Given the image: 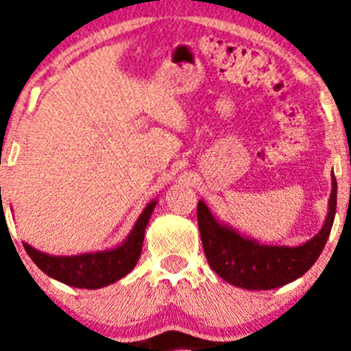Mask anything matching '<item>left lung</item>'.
<instances>
[{"mask_svg": "<svg viewBox=\"0 0 351 351\" xmlns=\"http://www.w3.org/2000/svg\"><path fill=\"white\" fill-rule=\"evenodd\" d=\"M337 204V182L332 191L322 230L300 246H271L239 234L214 218L204 200H198L197 219L206 258L219 278L244 290H272L299 280L318 260L327 243Z\"/></svg>", "mask_w": 351, "mask_h": 351, "instance_id": "obj_1", "label": "left lung"}]
</instances>
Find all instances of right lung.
I'll return each instance as SVG.
<instances>
[{
    "label": "right lung",
    "mask_w": 351,
    "mask_h": 351,
    "mask_svg": "<svg viewBox=\"0 0 351 351\" xmlns=\"http://www.w3.org/2000/svg\"><path fill=\"white\" fill-rule=\"evenodd\" d=\"M154 207H156V200L149 202L133 225L128 237L119 246L110 247V250L73 256H56L47 255L27 243H23L24 250L29 258L38 265V269H42L52 280L61 281L68 287L88 288V290L108 287L119 281L121 278H125L137 265L142 253L145 226L151 219Z\"/></svg>",
    "instance_id": "right-lung-1"
}]
</instances>
